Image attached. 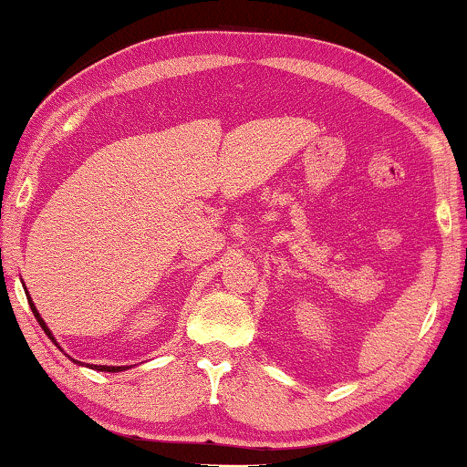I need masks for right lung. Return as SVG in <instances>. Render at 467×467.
Here are the masks:
<instances>
[{"instance_id":"add662e5","label":"right lung","mask_w":467,"mask_h":467,"mask_svg":"<svg viewBox=\"0 0 467 467\" xmlns=\"http://www.w3.org/2000/svg\"><path fill=\"white\" fill-rule=\"evenodd\" d=\"M25 286V285H23ZM27 302H29V306H31V312H34V317H36V321L40 323V327L44 329V334H47L50 340H53L55 344H57V340H55V336H53V331L48 329V325L44 323V318L40 317V312H37V308H36V304L31 302V297H29V293H27ZM57 348H61L59 344H57ZM63 350V348H61ZM69 357V355H67ZM69 359H72V357H69ZM74 363H78V366H85V363H80V361H76V359H72ZM87 368H91V369H98V372H123V369H130V366H93V363H88Z\"/></svg>"}]
</instances>
